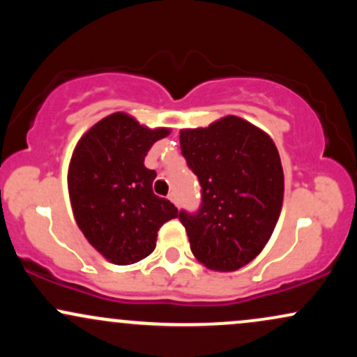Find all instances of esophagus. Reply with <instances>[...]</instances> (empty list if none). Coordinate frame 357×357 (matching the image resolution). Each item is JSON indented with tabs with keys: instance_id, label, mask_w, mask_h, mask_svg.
Instances as JSON below:
<instances>
[{
	"instance_id": "1",
	"label": "esophagus",
	"mask_w": 357,
	"mask_h": 357,
	"mask_svg": "<svg viewBox=\"0 0 357 357\" xmlns=\"http://www.w3.org/2000/svg\"><path fill=\"white\" fill-rule=\"evenodd\" d=\"M167 198H169L174 204H178V196H176V192H169V196H167Z\"/></svg>"
}]
</instances>
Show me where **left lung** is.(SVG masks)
<instances>
[{"instance_id":"1","label":"left lung","mask_w":357,"mask_h":357,"mask_svg":"<svg viewBox=\"0 0 357 357\" xmlns=\"http://www.w3.org/2000/svg\"><path fill=\"white\" fill-rule=\"evenodd\" d=\"M179 144L202 184L199 210L179 211L192 255L211 270H238L261 252L280 216L284 171L277 147L235 116L181 130Z\"/></svg>"}]
</instances>
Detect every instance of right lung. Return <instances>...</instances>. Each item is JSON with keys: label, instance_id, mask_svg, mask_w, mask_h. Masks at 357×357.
Instances as JSON below:
<instances>
[{"label": "right lung", "instance_id": "add662e5", "mask_svg": "<svg viewBox=\"0 0 357 357\" xmlns=\"http://www.w3.org/2000/svg\"><path fill=\"white\" fill-rule=\"evenodd\" d=\"M167 129H147L116 112L80 139L68 167V191L77 225L97 252L116 265L153 253L158 231L178 216L169 199L153 191L154 169L144 158Z\"/></svg>", "mask_w": 357, "mask_h": 357}]
</instances>
